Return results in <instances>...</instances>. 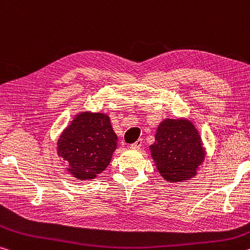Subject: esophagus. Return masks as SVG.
Instances as JSON below:
<instances>
[{
  "instance_id": "obj_1",
  "label": "esophagus",
  "mask_w": 250,
  "mask_h": 250,
  "mask_svg": "<svg viewBox=\"0 0 250 250\" xmlns=\"http://www.w3.org/2000/svg\"><path fill=\"white\" fill-rule=\"evenodd\" d=\"M141 146H142V139H138L136 142H134V144L131 145V148H133V149H140Z\"/></svg>"
}]
</instances>
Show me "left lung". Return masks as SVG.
<instances>
[{
  "instance_id": "8db88e82",
  "label": "left lung",
  "mask_w": 250,
  "mask_h": 250,
  "mask_svg": "<svg viewBox=\"0 0 250 250\" xmlns=\"http://www.w3.org/2000/svg\"><path fill=\"white\" fill-rule=\"evenodd\" d=\"M149 149L160 176L175 184L197 176L206 158L200 134L195 125L186 118L161 121Z\"/></svg>"
}]
</instances>
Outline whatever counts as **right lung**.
Returning a JSON list of instances; mask_svg holds the SVG:
<instances>
[{"instance_id":"1","label":"right lung","mask_w":250,"mask_h":250,"mask_svg":"<svg viewBox=\"0 0 250 250\" xmlns=\"http://www.w3.org/2000/svg\"><path fill=\"white\" fill-rule=\"evenodd\" d=\"M66 171L80 181L97 178L108 167L118 146L110 117L82 111L75 114L57 142Z\"/></svg>"}]
</instances>
